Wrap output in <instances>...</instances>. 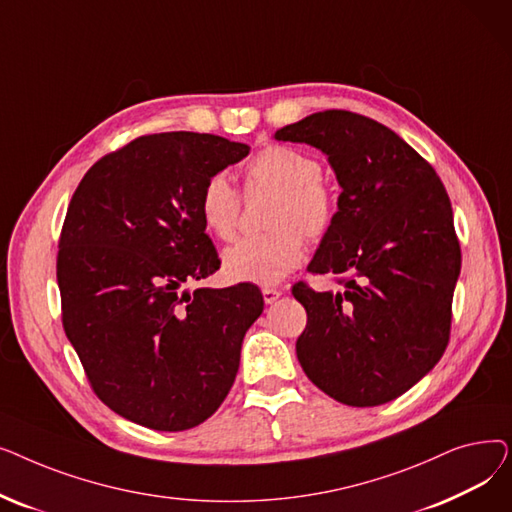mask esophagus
I'll return each instance as SVG.
<instances>
[{
  "label": "esophagus",
  "mask_w": 512,
  "mask_h": 512,
  "mask_svg": "<svg viewBox=\"0 0 512 512\" xmlns=\"http://www.w3.org/2000/svg\"><path fill=\"white\" fill-rule=\"evenodd\" d=\"M261 292H263V301H265L267 305L276 303V301L282 297V290H278V288H272V286H265Z\"/></svg>",
  "instance_id": "1"
}]
</instances>
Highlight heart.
<instances>
[{
	"label": "heart",
	"mask_w": 512,
	"mask_h": 512,
	"mask_svg": "<svg viewBox=\"0 0 512 512\" xmlns=\"http://www.w3.org/2000/svg\"><path fill=\"white\" fill-rule=\"evenodd\" d=\"M321 161L288 145H270L247 168V193H274L265 234L247 236L224 251L222 263L230 280L270 286L297 267L305 255V238H324L336 218V195L321 178ZM199 215L203 226L230 240L240 218V195L224 174H213L201 188Z\"/></svg>",
	"instance_id": "1"
}]
</instances>
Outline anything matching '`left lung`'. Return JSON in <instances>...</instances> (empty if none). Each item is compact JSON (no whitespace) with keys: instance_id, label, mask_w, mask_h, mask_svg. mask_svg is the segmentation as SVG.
Instances as JSON below:
<instances>
[{"instance_id":"obj_1","label":"left lung","mask_w":512,"mask_h":512,"mask_svg":"<svg viewBox=\"0 0 512 512\" xmlns=\"http://www.w3.org/2000/svg\"><path fill=\"white\" fill-rule=\"evenodd\" d=\"M276 139L324 151L342 186L309 272L336 274L344 292L292 286L307 311L299 363L342 405H384L448 346L461 245L446 188L394 130L355 112L311 114Z\"/></svg>"}]
</instances>
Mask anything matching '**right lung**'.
I'll return each mask as SVG.
<instances>
[{
    "mask_svg": "<svg viewBox=\"0 0 512 512\" xmlns=\"http://www.w3.org/2000/svg\"><path fill=\"white\" fill-rule=\"evenodd\" d=\"M215 134H147L80 180L58 251L62 324L103 405L182 432L228 396L261 290L182 286L220 270L199 215L201 188L249 155Z\"/></svg>",
    "mask_w": 512,
    "mask_h": 512,
    "instance_id": "right-lung-1",
    "label": "right lung"
}]
</instances>
